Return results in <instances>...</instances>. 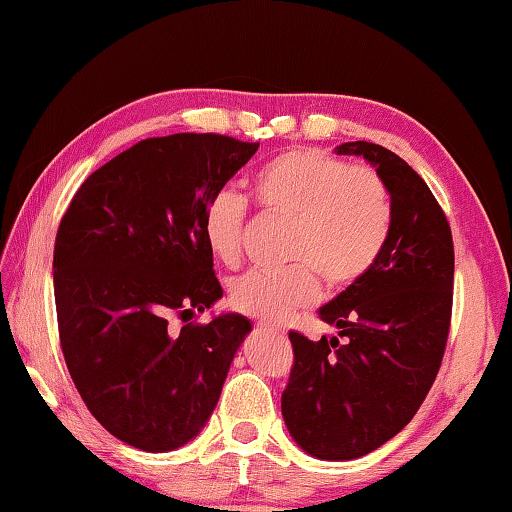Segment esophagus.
<instances>
[{
    "instance_id": "obj_1",
    "label": "esophagus",
    "mask_w": 512,
    "mask_h": 512,
    "mask_svg": "<svg viewBox=\"0 0 512 512\" xmlns=\"http://www.w3.org/2000/svg\"><path fill=\"white\" fill-rule=\"evenodd\" d=\"M257 330H259V332H268V334L284 336V330L277 328V325H270V323H266V321H259V323H257Z\"/></svg>"
}]
</instances>
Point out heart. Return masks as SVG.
Returning <instances> with one entry per match:
<instances>
[{
    "label": "heart",
    "mask_w": 512,
    "mask_h": 512,
    "mask_svg": "<svg viewBox=\"0 0 512 512\" xmlns=\"http://www.w3.org/2000/svg\"><path fill=\"white\" fill-rule=\"evenodd\" d=\"M253 195L264 211L292 222L288 257L277 273L253 270L231 286V306L246 317L284 323L319 297V277L332 288L361 279L383 253L391 231V200L378 173L347 167L317 149H292L255 173ZM246 204L222 189L206 202L204 242L217 262L242 259Z\"/></svg>",
    "instance_id": "1"
}]
</instances>
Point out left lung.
Wrapping results in <instances>:
<instances>
[{"mask_svg": "<svg viewBox=\"0 0 512 512\" xmlns=\"http://www.w3.org/2000/svg\"><path fill=\"white\" fill-rule=\"evenodd\" d=\"M334 154L376 169L391 231L376 264L319 308L341 341L290 332L295 365L281 413L303 451L341 462L383 447L427 398L449 336L453 239L427 182L394 151L356 140Z\"/></svg>", "mask_w": 512, "mask_h": 512, "instance_id": "1", "label": "left lung"}]
</instances>
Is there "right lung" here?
<instances>
[{"label": "right lung", "instance_id": "obj_1", "mask_svg": "<svg viewBox=\"0 0 512 512\" xmlns=\"http://www.w3.org/2000/svg\"><path fill=\"white\" fill-rule=\"evenodd\" d=\"M259 143L220 134L140 140L76 191L54 244L65 365L92 416L140 451L191 442L253 325L237 312L171 330L222 299L204 206Z\"/></svg>", "mask_w": 512, "mask_h": 512}]
</instances>
